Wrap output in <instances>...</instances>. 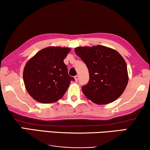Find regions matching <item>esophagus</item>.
<instances>
[{
	"label": "esophagus",
	"instance_id": "obj_1",
	"mask_svg": "<svg viewBox=\"0 0 150 150\" xmlns=\"http://www.w3.org/2000/svg\"><path fill=\"white\" fill-rule=\"evenodd\" d=\"M79 76L78 75H76V76H74V79H75V81H79Z\"/></svg>",
	"mask_w": 150,
	"mask_h": 150
}]
</instances>
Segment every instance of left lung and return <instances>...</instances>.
Segmentation results:
<instances>
[{"label":"left lung","instance_id":"obj_1","mask_svg":"<svg viewBox=\"0 0 150 150\" xmlns=\"http://www.w3.org/2000/svg\"><path fill=\"white\" fill-rule=\"evenodd\" d=\"M74 51L89 69V81L82 87L86 97L98 104H108L117 99L128 82L126 63L122 55L100 45L79 46Z\"/></svg>","mask_w":150,"mask_h":150}]
</instances>
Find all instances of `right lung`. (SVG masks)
Returning <instances> with one entry per match:
<instances>
[{
  "instance_id": "right-lung-1",
  "label": "right lung",
  "mask_w": 150,
  "mask_h": 150,
  "mask_svg": "<svg viewBox=\"0 0 150 150\" xmlns=\"http://www.w3.org/2000/svg\"><path fill=\"white\" fill-rule=\"evenodd\" d=\"M69 48L50 46L42 49L26 63L23 79L29 95L41 103H52L61 99L71 81L63 62Z\"/></svg>"
}]
</instances>
